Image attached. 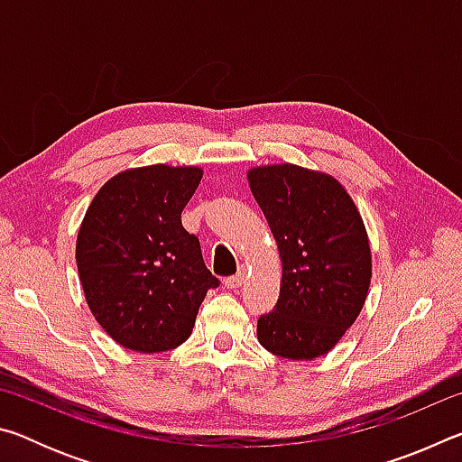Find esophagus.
Instances as JSON below:
<instances>
[{
  "instance_id": "34e87169",
  "label": "esophagus",
  "mask_w": 462,
  "mask_h": 462,
  "mask_svg": "<svg viewBox=\"0 0 462 462\" xmlns=\"http://www.w3.org/2000/svg\"><path fill=\"white\" fill-rule=\"evenodd\" d=\"M245 281H246V269L242 267V269H238L236 275H232V277L226 279V287H228V289H238L242 283H245Z\"/></svg>"
}]
</instances>
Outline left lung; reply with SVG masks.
Listing matches in <instances>:
<instances>
[{
	"mask_svg": "<svg viewBox=\"0 0 462 462\" xmlns=\"http://www.w3.org/2000/svg\"><path fill=\"white\" fill-rule=\"evenodd\" d=\"M248 185L277 240L283 277L277 306L259 318L269 353L311 361L355 324L371 283L363 217L334 177L297 165L248 171Z\"/></svg>",
	"mask_w": 462,
	"mask_h": 462,
	"instance_id": "1",
	"label": "left lung"
}]
</instances>
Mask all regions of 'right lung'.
<instances>
[{
    "label": "right lung",
    "instance_id": "1",
    "mask_svg": "<svg viewBox=\"0 0 462 462\" xmlns=\"http://www.w3.org/2000/svg\"><path fill=\"white\" fill-rule=\"evenodd\" d=\"M199 167L122 171L101 187L77 234V269L99 326L136 353L183 344L208 289L220 285L181 224Z\"/></svg>",
    "mask_w": 462,
    "mask_h": 462
}]
</instances>
